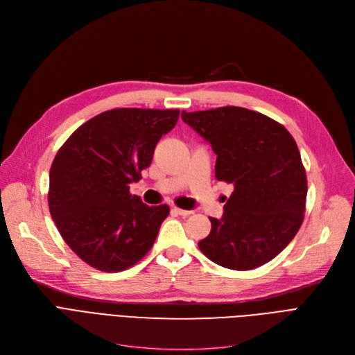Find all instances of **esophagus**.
<instances>
[{"instance_id": "1", "label": "esophagus", "mask_w": 355, "mask_h": 355, "mask_svg": "<svg viewBox=\"0 0 355 355\" xmlns=\"http://www.w3.org/2000/svg\"><path fill=\"white\" fill-rule=\"evenodd\" d=\"M173 211L175 213V214H180V216H184V217H187V216H190L193 211L191 210H182V209H180V207H173Z\"/></svg>"}]
</instances>
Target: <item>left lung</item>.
I'll use <instances>...</instances> for the list:
<instances>
[{"mask_svg":"<svg viewBox=\"0 0 355 355\" xmlns=\"http://www.w3.org/2000/svg\"><path fill=\"white\" fill-rule=\"evenodd\" d=\"M181 118L210 142L216 178L234 185L223 217H210L200 250L233 270L270 262L304 221L308 184L295 139L284 125L246 107L182 110Z\"/></svg>","mask_w":355,"mask_h":355,"instance_id":"obj_1","label":"left lung"}]
</instances>
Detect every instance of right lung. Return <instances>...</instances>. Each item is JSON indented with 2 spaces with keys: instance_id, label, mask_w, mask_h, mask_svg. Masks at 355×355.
<instances>
[{
  "instance_id": "1",
  "label": "right lung",
  "mask_w": 355,
  "mask_h": 355,
  "mask_svg": "<svg viewBox=\"0 0 355 355\" xmlns=\"http://www.w3.org/2000/svg\"><path fill=\"white\" fill-rule=\"evenodd\" d=\"M178 109L118 107L79 126L50 168L49 209L67 246L102 272L134 266L153 248L166 204L149 207L129 193L151 165Z\"/></svg>"
}]
</instances>
